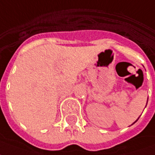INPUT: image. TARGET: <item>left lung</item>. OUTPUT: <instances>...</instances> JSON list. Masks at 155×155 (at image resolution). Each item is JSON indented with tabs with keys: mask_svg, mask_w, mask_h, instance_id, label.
Instances as JSON below:
<instances>
[{
	"mask_svg": "<svg viewBox=\"0 0 155 155\" xmlns=\"http://www.w3.org/2000/svg\"><path fill=\"white\" fill-rule=\"evenodd\" d=\"M138 118H139V117H138ZM138 119H137V120H136V121H135V122H134V123H136V122H137V121H138ZM134 123H133V124H134Z\"/></svg>",
	"mask_w": 155,
	"mask_h": 155,
	"instance_id": "left-lung-1",
	"label": "left lung"
}]
</instances>
